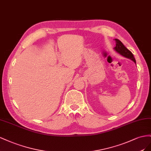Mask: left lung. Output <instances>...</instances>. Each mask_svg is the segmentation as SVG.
<instances>
[{"instance_id":"8db88e82","label":"left lung","mask_w":151,"mask_h":151,"mask_svg":"<svg viewBox=\"0 0 151 151\" xmlns=\"http://www.w3.org/2000/svg\"><path fill=\"white\" fill-rule=\"evenodd\" d=\"M114 40L116 43V47L114 48V50L120 55H123V56H124V58H127L132 60L133 62L136 63L135 59L134 56H133V54L131 52V51L129 50L119 40L117 39V38H115Z\"/></svg>"}]
</instances>
